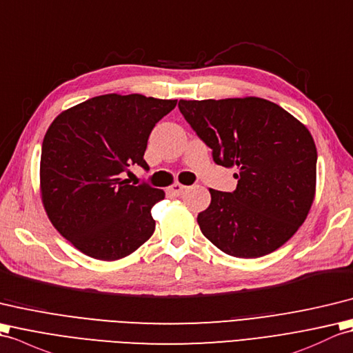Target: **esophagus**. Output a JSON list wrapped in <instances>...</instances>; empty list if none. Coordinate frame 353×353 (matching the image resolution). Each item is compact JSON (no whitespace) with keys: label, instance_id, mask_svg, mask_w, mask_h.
<instances>
[{"label":"esophagus","instance_id":"34e87169","mask_svg":"<svg viewBox=\"0 0 353 353\" xmlns=\"http://www.w3.org/2000/svg\"><path fill=\"white\" fill-rule=\"evenodd\" d=\"M184 190H187V185H183L179 183H175L169 187V193L174 194V196H178V194H181Z\"/></svg>","mask_w":353,"mask_h":353}]
</instances>
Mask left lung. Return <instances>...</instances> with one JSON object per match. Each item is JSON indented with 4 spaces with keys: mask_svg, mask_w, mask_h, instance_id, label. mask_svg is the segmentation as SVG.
<instances>
[{
    "mask_svg": "<svg viewBox=\"0 0 353 353\" xmlns=\"http://www.w3.org/2000/svg\"><path fill=\"white\" fill-rule=\"evenodd\" d=\"M179 112L223 168H236L237 189H210L198 214L222 252L258 258L276 250L305 222L316 194L317 150L303 123L268 99H179Z\"/></svg>",
    "mask_w": 353,
    "mask_h": 353,
    "instance_id": "obj_1",
    "label": "left lung"
}]
</instances>
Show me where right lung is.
Masks as SVG:
<instances>
[{
  "label": "right lung",
  "mask_w": 353,
  "mask_h": 353,
  "mask_svg": "<svg viewBox=\"0 0 353 353\" xmlns=\"http://www.w3.org/2000/svg\"><path fill=\"white\" fill-rule=\"evenodd\" d=\"M176 99L108 93L61 112L43 137L41 193L46 214L83 254L114 261L152 236L151 208L164 192L121 174L143 160L155 123Z\"/></svg>",
  "instance_id": "obj_1"
}]
</instances>
